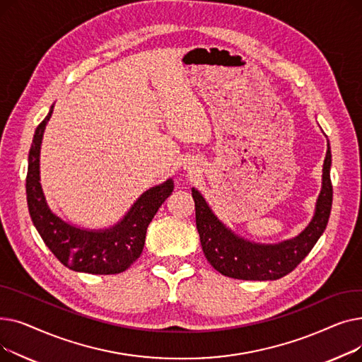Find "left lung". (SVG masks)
<instances>
[{"instance_id":"obj_1","label":"left lung","mask_w":362,"mask_h":362,"mask_svg":"<svg viewBox=\"0 0 362 362\" xmlns=\"http://www.w3.org/2000/svg\"><path fill=\"white\" fill-rule=\"evenodd\" d=\"M332 151L327 144L322 164V185L310 224L298 236L279 243L250 242L226 227L208 206L204 197L192 187L197 229L205 258L223 276L240 280H277L295 270L326 230L333 187L330 180Z\"/></svg>"}]
</instances>
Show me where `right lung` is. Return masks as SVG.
Listing matches in <instances>:
<instances>
[{"mask_svg": "<svg viewBox=\"0 0 362 362\" xmlns=\"http://www.w3.org/2000/svg\"><path fill=\"white\" fill-rule=\"evenodd\" d=\"M52 110L54 105L36 127L28 158L26 197L33 226L49 251L67 269L89 274L123 273L141 257L148 224L173 192V180L168 179L148 189L127 214L110 229L88 230L66 223L49 210L40 182L41 144Z\"/></svg>", "mask_w": 362, "mask_h": 362, "instance_id": "obj_1", "label": "right lung"}]
</instances>
